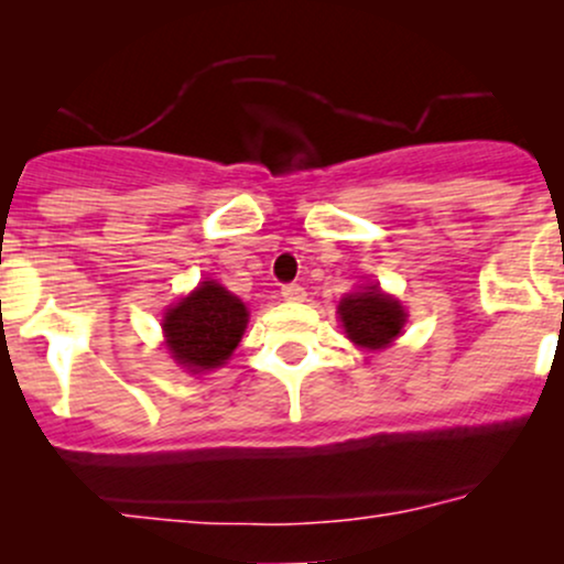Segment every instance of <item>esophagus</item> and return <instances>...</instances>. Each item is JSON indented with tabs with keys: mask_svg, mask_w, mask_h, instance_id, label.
<instances>
[{
	"mask_svg": "<svg viewBox=\"0 0 564 564\" xmlns=\"http://www.w3.org/2000/svg\"><path fill=\"white\" fill-rule=\"evenodd\" d=\"M281 294H283V300H286V302H302L304 296H307L300 283H286V286L281 289Z\"/></svg>",
	"mask_w": 564,
	"mask_h": 564,
	"instance_id": "esophagus-1",
	"label": "esophagus"
}]
</instances>
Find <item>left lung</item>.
<instances>
[{
    "label": "left lung",
    "instance_id": "1",
    "mask_svg": "<svg viewBox=\"0 0 564 564\" xmlns=\"http://www.w3.org/2000/svg\"><path fill=\"white\" fill-rule=\"evenodd\" d=\"M349 341L364 349H384L403 334L408 313L394 296L384 294L379 283L352 291L336 307Z\"/></svg>",
    "mask_w": 564,
    "mask_h": 564
}]
</instances>
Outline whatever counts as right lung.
Returning <instances> with one entry per match:
<instances>
[{
    "label": "right lung",
    "mask_w": 564,
    "mask_h": 564,
    "mask_svg": "<svg viewBox=\"0 0 564 564\" xmlns=\"http://www.w3.org/2000/svg\"><path fill=\"white\" fill-rule=\"evenodd\" d=\"M249 323V310L219 286L200 281L191 294L164 313V345L172 358L191 373L212 371L230 358Z\"/></svg>",
    "instance_id": "add662e5"
}]
</instances>
